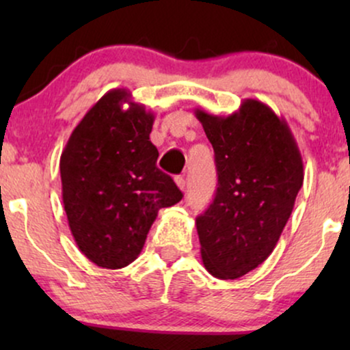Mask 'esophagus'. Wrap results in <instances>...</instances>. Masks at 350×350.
<instances>
[{
    "label": "esophagus",
    "mask_w": 350,
    "mask_h": 350,
    "mask_svg": "<svg viewBox=\"0 0 350 350\" xmlns=\"http://www.w3.org/2000/svg\"><path fill=\"white\" fill-rule=\"evenodd\" d=\"M176 184H178V187L180 189V191H184V189H186V179H184V176L176 178Z\"/></svg>",
    "instance_id": "esophagus-1"
}]
</instances>
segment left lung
I'll use <instances>...</instances> for the list:
<instances>
[{
	"mask_svg": "<svg viewBox=\"0 0 350 350\" xmlns=\"http://www.w3.org/2000/svg\"><path fill=\"white\" fill-rule=\"evenodd\" d=\"M215 152L214 202L196 219L206 270L237 280L278 243L303 186V158L290 126L260 100L228 116L196 110Z\"/></svg>",
	"mask_w": 350,
	"mask_h": 350,
	"instance_id": "1",
	"label": "left lung"
}]
</instances>
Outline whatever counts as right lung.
Segmentation results:
<instances>
[{
  "label": "right lung",
  "instance_id": "add662e5",
  "mask_svg": "<svg viewBox=\"0 0 350 350\" xmlns=\"http://www.w3.org/2000/svg\"><path fill=\"white\" fill-rule=\"evenodd\" d=\"M152 123L154 115L126 88H113L80 120L60 154L70 232L97 267L118 270L135 262L159 208L183 199L156 166Z\"/></svg>",
  "mask_w": 350,
  "mask_h": 350
}]
</instances>
